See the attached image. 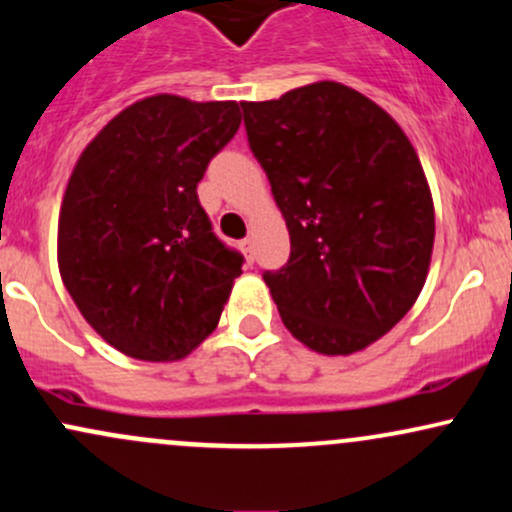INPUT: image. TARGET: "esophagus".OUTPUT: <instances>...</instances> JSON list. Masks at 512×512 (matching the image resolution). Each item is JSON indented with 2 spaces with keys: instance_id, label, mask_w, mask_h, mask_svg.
<instances>
[{
  "instance_id": "esophagus-1",
  "label": "esophagus",
  "mask_w": 512,
  "mask_h": 512,
  "mask_svg": "<svg viewBox=\"0 0 512 512\" xmlns=\"http://www.w3.org/2000/svg\"><path fill=\"white\" fill-rule=\"evenodd\" d=\"M240 250H243L247 265H252V262H255V245H252V240L250 238L240 240Z\"/></svg>"
}]
</instances>
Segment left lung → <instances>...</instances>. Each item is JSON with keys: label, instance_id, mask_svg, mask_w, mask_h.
Masks as SVG:
<instances>
[{"label": "left lung", "instance_id": "8db88e82", "mask_svg": "<svg viewBox=\"0 0 512 512\" xmlns=\"http://www.w3.org/2000/svg\"><path fill=\"white\" fill-rule=\"evenodd\" d=\"M240 106L289 228V262L262 274L279 316L320 355L364 350L411 311L428 277L435 209L411 140L340 82Z\"/></svg>", "mask_w": 512, "mask_h": 512}]
</instances>
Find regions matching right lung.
Masks as SVG:
<instances>
[{"label": "right lung", "instance_id": "1", "mask_svg": "<svg viewBox=\"0 0 512 512\" xmlns=\"http://www.w3.org/2000/svg\"><path fill=\"white\" fill-rule=\"evenodd\" d=\"M240 128L235 101L140 99L84 148L58 223L65 289L128 357L174 362L216 330L243 255L213 233L196 184Z\"/></svg>", "mask_w": 512, "mask_h": 512}]
</instances>
